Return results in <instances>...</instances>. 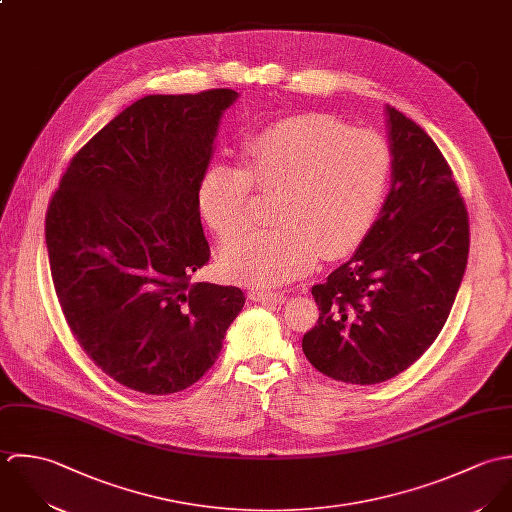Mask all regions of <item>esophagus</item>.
I'll return each instance as SVG.
<instances>
[{
    "instance_id": "1",
    "label": "esophagus",
    "mask_w": 512,
    "mask_h": 512,
    "mask_svg": "<svg viewBox=\"0 0 512 512\" xmlns=\"http://www.w3.org/2000/svg\"><path fill=\"white\" fill-rule=\"evenodd\" d=\"M249 299L255 301V303H285V293H279V291H265V289H251L249 291Z\"/></svg>"
}]
</instances>
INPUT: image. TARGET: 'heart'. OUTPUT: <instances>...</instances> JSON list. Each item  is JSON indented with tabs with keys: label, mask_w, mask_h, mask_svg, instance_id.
<instances>
[{
	"label": "heart",
	"mask_w": 512,
	"mask_h": 512,
	"mask_svg": "<svg viewBox=\"0 0 512 512\" xmlns=\"http://www.w3.org/2000/svg\"><path fill=\"white\" fill-rule=\"evenodd\" d=\"M239 164L213 162L198 184V209L227 239L251 219L253 194L277 196L273 229L229 239L219 251L225 277L273 285L308 271L318 257L354 251L382 207L392 176L384 136L330 114H297L249 134Z\"/></svg>",
	"instance_id": "heart-1"
}]
</instances>
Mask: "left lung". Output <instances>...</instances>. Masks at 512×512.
<instances>
[{"label": "left lung", "instance_id": "1", "mask_svg": "<svg viewBox=\"0 0 512 512\" xmlns=\"http://www.w3.org/2000/svg\"><path fill=\"white\" fill-rule=\"evenodd\" d=\"M386 112L390 194L350 261L312 287L320 314L303 336L318 372L360 386L398 376L433 344L469 255V215L447 160L419 124Z\"/></svg>", "mask_w": 512, "mask_h": 512}]
</instances>
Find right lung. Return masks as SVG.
I'll list each match as a JSON object with an SVG mask.
<instances>
[{
  "mask_svg": "<svg viewBox=\"0 0 512 512\" xmlns=\"http://www.w3.org/2000/svg\"><path fill=\"white\" fill-rule=\"evenodd\" d=\"M235 99L211 89L130 104L73 156L47 207L67 324L104 374L134 392L196 384L245 305L237 287L192 283L209 261L198 184Z\"/></svg>",
  "mask_w": 512,
  "mask_h": 512,
  "instance_id": "add662e5",
  "label": "right lung"
}]
</instances>
